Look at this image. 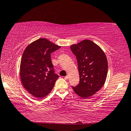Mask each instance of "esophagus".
I'll return each mask as SVG.
<instances>
[{
	"label": "esophagus",
	"mask_w": 131,
	"mask_h": 131,
	"mask_svg": "<svg viewBox=\"0 0 131 131\" xmlns=\"http://www.w3.org/2000/svg\"><path fill=\"white\" fill-rule=\"evenodd\" d=\"M64 78H65V79H66V80H68L69 79V76H68V75L64 77Z\"/></svg>",
	"instance_id": "1"
}]
</instances>
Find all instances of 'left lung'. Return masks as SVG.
<instances>
[{
    "instance_id": "obj_1",
    "label": "left lung",
    "mask_w": 131,
    "mask_h": 131,
    "mask_svg": "<svg viewBox=\"0 0 131 131\" xmlns=\"http://www.w3.org/2000/svg\"><path fill=\"white\" fill-rule=\"evenodd\" d=\"M70 49L76 56L79 73V84L73 90L78 95L87 99L93 96L105 84L108 63L104 51L91 40L72 44Z\"/></svg>"
}]
</instances>
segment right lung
Returning <instances> with one entry per match:
<instances>
[{
	"mask_svg": "<svg viewBox=\"0 0 131 131\" xmlns=\"http://www.w3.org/2000/svg\"><path fill=\"white\" fill-rule=\"evenodd\" d=\"M61 48L46 38L29 44L21 58L19 77L29 93L38 99L49 94L59 76L54 74L51 54Z\"/></svg>",
	"mask_w": 131,
	"mask_h": 131,
	"instance_id": "obj_1",
	"label": "right lung"
}]
</instances>
